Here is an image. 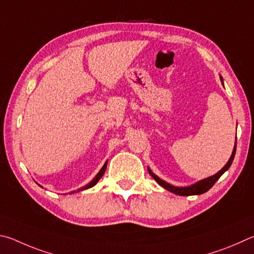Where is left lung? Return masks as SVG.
<instances>
[{"instance_id":"left-lung-1","label":"left lung","mask_w":254,"mask_h":254,"mask_svg":"<svg viewBox=\"0 0 254 254\" xmlns=\"http://www.w3.org/2000/svg\"><path fill=\"white\" fill-rule=\"evenodd\" d=\"M221 81H222V84H223V79H222V77H221ZM235 144H237V141H235ZM235 150H237V146L234 145L233 152H232V155H231L229 162L225 164V166L222 168L221 171H219V173H216V174L213 175V176L207 177V179H204L202 181H199V182H197V183H195L193 185L186 186V188H176V186L168 184V183H166L165 181L159 179V177L157 175H155L154 173L149 170V168H148V172H149V174L152 175L153 179L156 181L159 185L163 186L164 189L170 190V192H172V193H174L176 195H181V196H189V195H199V194H203V193L207 192V190L215 184V182L219 180L222 175L224 174V172L229 170L231 164H232L233 159H234Z\"/></svg>"}]
</instances>
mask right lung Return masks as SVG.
Returning a JSON list of instances; mask_svg holds the SVG:
<instances>
[{
    "instance_id": "1",
    "label": "right lung",
    "mask_w": 254,
    "mask_h": 254,
    "mask_svg": "<svg viewBox=\"0 0 254 254\" xmlns=\"http://www.w3.org/2000/svg\"><path fill=\"white\" fill-rule=\"evenodd\" d=\"M106 167H107V162L104 164V166L101 167V170L99 171V173H98V174L95 176V179H93L90 183L89 184H87L86 186H83V188H81V189H79L78 190V192H80V190H87V189H90V188H92V186H95L97 183H98V181H99L101 177H102V175L105 174V171H106ZM71 193H73V192H71Z\"/></svg>"
}]
</instances>
